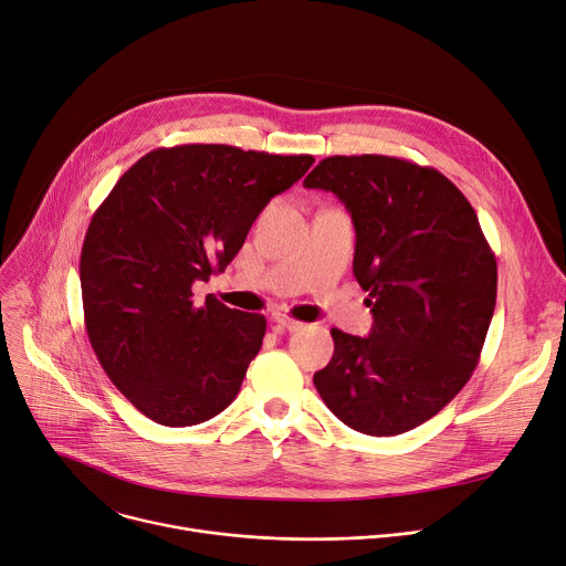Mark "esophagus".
Instances as JSON below:
<instances>
[{
	"instance_id": "obj_1",
	"label": "esophagus",
	"mask_w": 566,
	"mask_h": 566,
	"mask_svg": "<svg viewBox=\"0 0 566 566\" xmlns=\"http://www.w3.org/2000/svg\"><path fill=\"white\" fill-rule=\"evenodd\" d=\"M273 321L280 325L282 331H289V333H293V331H301L303 328V323L301 321H295V318H291V316H286V314H273Z\"/></svg>"
}]
</instances>
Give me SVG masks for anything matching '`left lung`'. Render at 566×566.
Returning a JSON list of instances; mask_svg holds the SVG:
<instances>
[{
  "label": "left lung",
  "mask_w": 566,
  "mask_h": 566,
  "mask_svg": "<svg viewBox=\"0 0 566 566\" xmlns=\"http://www.w3.org/2000/svg\"><path fill=\"white\" fill-rule=\"evenodd\" d=\"M305 188L348 208L353 275L374 314L369 337L331 331L316 390L360 433L420 427L470 380L493 318L497 265L478 213L438 169L390 156H331Z\"/></svg>",
  "instance_id": "left-lung-1"
}]
</instances>
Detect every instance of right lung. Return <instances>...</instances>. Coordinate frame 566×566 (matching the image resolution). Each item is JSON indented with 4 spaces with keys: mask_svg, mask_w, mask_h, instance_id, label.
<instances>
[{
    "mask_svg": "<svg viewBox=\"0 0 566 566\" xmlns=\"http://www.w3.org/2000/svg\"><path fill=\"white\" fill-rule=\"evenodd\" d=\"M312 156L184 144L139 158L88 222L80 282L84 328L109 380L163 427L222 412L265 335V316L238 312L192 284L222 273L275 195Z\"/></svg>",
    "mask_w": 566,
    "mask_h": 566,
    "instance_id": "1",
    "label": "right lung"
}]
</instances>
